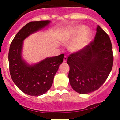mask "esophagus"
I'll return each mask as SVG.
<instances>
[{
    "mask_svg": "<svg viewBox=\"0 0 120 120\" xmlns=\"http://www.w3.org/2000/svg\"><path fill=\"white\" fill-rule=\"evenodd\" d=\"M67 57H66V56H64V59H63V61L64 62H66V61H67Z\"/></svg>",
    "mask_w": 120,
    "mask_h": 120,
    "instance_id": "esophagus-1",
    "label": "esophagus"
}]
</instances>
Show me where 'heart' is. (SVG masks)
<instances>
[{
	"label": "heart",
	"mask_w": 120,
	"mask_h": 120,
	"mask_svg": "<svg viewBox=\"0 0 120 120\" xmlns=\"http://www.w3.org/2000/svg\"><path fill=\"white\" fill-rule=\"evenodd\" d=\"M92 34L91 30L86 28L85 25H76L68 30L65 37V42L71 43L68 49L71 52H79L86 46Z\"/></svg>",
	"instance_id": "b5f03b06"
}]
</instances>
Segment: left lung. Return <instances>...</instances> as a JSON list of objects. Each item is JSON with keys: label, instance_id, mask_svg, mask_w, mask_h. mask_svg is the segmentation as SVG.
<instances>
[{"label": "left lung", "instance_id": "8db88e82", "mask_svg": "<svg viewBox=\"0 0 120 120\" xmlns=\"http://www.w3.org/2000/svg\"><path fill=\"white\" fill-rule=\"evenodd\" d=\"M67 63L69 81L75 91L87 94L98 90L106 81L113 64L108 35L98 25L94 41L81 51L70 54Z\"/></svg>", "mask_w": 120, "mask_h": 120}]
</instances>
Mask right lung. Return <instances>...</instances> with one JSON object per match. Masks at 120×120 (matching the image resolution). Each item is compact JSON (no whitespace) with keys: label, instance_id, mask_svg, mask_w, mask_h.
Returning <instances> with one entry per match:
<instances>
[{"label":"right lung","instance_id":"1","mask_svg":"<svg viewBox=\"0 0 120 120\" xmlns=\"http://www.w3.org/2000/svg\"><path fill=\"white\" fill-rule=\"evenodd\" d=\"M51 21L30 22L19 31L12 41L8 52L10 73L14 83L25 94L38 96L45 94L52 85L53 78L64 55L46 57L30 64L23 59V41L32 34L49 25Z\"/></svg>","mask_w":120,"mask_h":120}]
</instances>
